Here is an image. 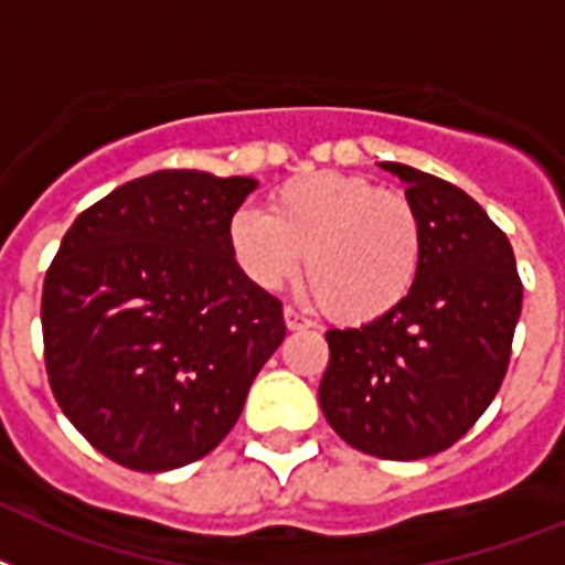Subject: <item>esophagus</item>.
<instances>
[{
    "instance_id": "esophagus-1",
    "label": "esophagus",
    "mask_w": 565,
    "mask_h": 565,
    "mask_svg": "<svg viewBox=\"0 0 565 565\" xmlns=\"http://www.w3.org/2000/svg\"><path fill=\"white\" fill-rule=\"evenodd\" d=\"M284 324H287V330H307L313 322L298 310H292V307H284Z\"/></svg>"
}]
</instances>
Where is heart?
<instances>
[{"instance_id":"heart-1","label":"heart","mask_w":565,"mask_h":565,"mask_svg":"<svg viewBox=\"0 0 565 565\" xmlns=\"http://www.w3.org/2000/svg\"><path fill=\"white\" fill-rule=\"evenodd\" d=\"M226 237L243 275L269 292L301 273L307 254L319 305L348 324L374 322L409 296L424 246L409 196L339 171L287 179L267 214L237 209Z\"/></svg>"}]
</instances>
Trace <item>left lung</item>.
Here are the masks:
<instances>
[{
    "mask_svg": "<svg viewBox=\"0 0 565 565\" xmlns=\"http://www.w3.org/2000/svg\"><path fill=\"white\" fill-rule=\"evenodd\" d=\"M380 168L415 205L420 267L392 313L328 330L319 406L360 452L415 461L452 447L497 397L522 284L505 232L473 196L409 164Z\"/></svg>",
    "mask_w": 565,
    "mask_h": 565,
    "instance_id": "obj_1",
    "label": "left lung"
}]
</instances>
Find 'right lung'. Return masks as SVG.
Instances as JSON below:
<instances>
[{
	"label": "right lung",
	"mask_w": 565,
	"mask_h": 565,
	"mask_svg": "<svg viewBox=\"0 0 565 565\" xmlns=\"http://www.w3.org/2000/svg\"><path fill=\"white\" fill-rule=\"evenodd\" d=\"M252 177L156 171L72 223L43 284L45 371L63 415L116 465L209 456L284 342L281 301L228 249Z\"/></svg>",
	"instance_id": "right-lung-1"
}]
</instances>
